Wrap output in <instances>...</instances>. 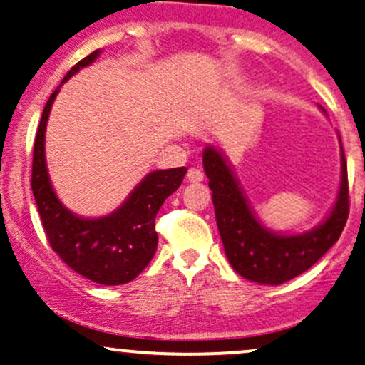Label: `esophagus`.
<instances>
[{
  "mask_svg": "<svg viewBox=\"0 0 365 365\" xmlns=\"http://www.w3.org/2000/svg\"><path fill=\"white\" fill-rule=\"evenodd\" d=\"M202 178H205V175H202V171L197 170V168H190V170L187 171V180H189L190 183L202 182Z\"/></svg>",
  "mask_w": 365,
  "mask_h": 365,
  "instance_id": "obj_1",
  "label": "esophagus"
}]
</instances>
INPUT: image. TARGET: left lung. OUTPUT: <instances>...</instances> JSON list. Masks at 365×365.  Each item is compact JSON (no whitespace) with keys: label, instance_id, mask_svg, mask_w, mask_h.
<instances>
[{"label":"left lung","instance_id":"left-lung-1","mask_svg":"<svg viewBox=\"0 0 365 365\" xmlns=\"http://www.w3.org/2000/svg\"><path fill=\"white\" fill-rule=\"evenodd\" d=\"M202 166L212 189L218 232L229 264L237 274L264 285H282L295 278L339 240L348 213V171L341 147V185L331 215L318 227L302 234H278L253 215L236 176L217 147L202 152Z\"/></svg>","mask_w":365,"mask_h":365}]
</instances>
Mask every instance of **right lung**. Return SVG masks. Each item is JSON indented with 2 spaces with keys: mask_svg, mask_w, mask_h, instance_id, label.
I'll return each instance as SVG.
<instances>
[{
  "mask_svg": "<svg viewBox=\"0 0 365 365\" xmlns=\"http://www.w3.org/2000/svg\"><path fill=\"white\" fill-rule=\"evenodd\" d=\"M94 51L68 71L63 82L94 63ZM59 87L43 108L33 150L31 189L52 250L64 264L101 285H124L136 278L157 250L155 217L163 202L182 185L187 168L152 171L129 194L124 205L101 218L76 217L57 199L45 163V129Z\"/></svg>",
  "mask_w": 365,
  "mask_h": 365,
  "instance_id": "add662e5",
  "label": "right lung"
}]
</instances>
